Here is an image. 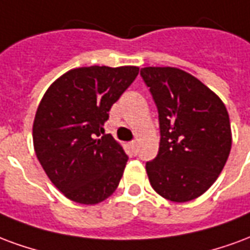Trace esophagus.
<instances>
[{"label":"esophagus","mask_w":250,"mask_h":250,"mask_svg":"<svg viewBox=\"0 0 250 250\" xmlns=\"http://www.w3.org/2000/svg\"><path fill=\"white\" fill-rule=\"evenodd\" d=\"M129 145H130V147H132L133 152H136V149H137V143H136V141H132Z\"/></svg>","instance_id":"obj_1"}]
</instances>
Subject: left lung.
I'll return each mask as SVG.
<instances>
[{"label":"left lung","mask_w":250,"mask_h":250,"mask_svg":"<svg viewBox=\"0 0 250 250\" xmlns=\"http://www.w3.org/2000/svg\"><path fill=\"white\" fill-rule=\"evenodd\" d=\"M158 110L160 147L146 163L150 185L167 200L187 202L217 180L232 147L229 114L217 94L177 67H143Z\"/></svg>","instance_id":"left-lung-1"}]
</instances>
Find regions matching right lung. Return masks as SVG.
I'll return each mask as SVG.
<instances>
[{"label":"right lung","instance_id":"add662e5","mask_svg":"<svg viewBox=\"0 0 250 250\" xmlns=\"http://www.w3.org/2000/svg\"><path fill=\"white\" fill-rule=\"evenodd\" d=\"M137 66L72 69L49 86L33 123V144L50 181L69 200L94 205L123 177L127 156L104 133L109 110L138 74Z\"/></svg>","mask_w":250,"mask_h":250}]
</instances>
